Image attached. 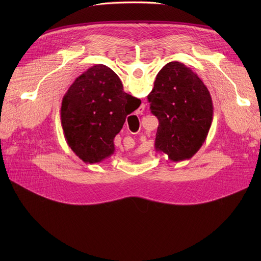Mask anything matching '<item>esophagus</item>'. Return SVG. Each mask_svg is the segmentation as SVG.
<instances>
[{
  "label": "esophagus",
  "mask_w": 261,
  "mask_h": 261,
  "mask_svg": "<svg viewBox=\"0 0 261 261\" xmlns=\"http://www.w3.org/2000/svg\"><path fill=\"white\" fill-rule=\"evenodd\" d=\"M144 110H145V105L143 103L138 110H136V111H135V113L136 114H143V112H144Z\"/></svg>",
  "instance_id": "obj_1"
}]
</instances>
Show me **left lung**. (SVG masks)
I'll use <instances>...</instances> for the list:
<instances>
[{
    "label": "left lung",
    "mask_w": 261,
    "mask_h": 261,
    "mask_svg": "<svg viewBox=\"0 0 261 261\" xmlns=\"http://www.w3.org/2000/svg\"><path fill=\"white\" fill-rule=\"evenodd\" d=\"M159 119L154 148L171 162L193 158L207 138L214 117L208 89L191 68L171 61L158 73L148 95Z\"/></svg>",
    "instance_id": "left-lung-1"
}]
</instances>
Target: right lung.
I'll return each mask as SVG.
<instances>
[{
	"label": "right lung",
	"mask_w": 261,
	"mask_h": 261,
	"mask_svg": "<svg viewBox=\"0 0 261 261\" xmlns=\"http://www.w3.org/2000/svg\"><path fill=\"white\" fill-rule=\"evenodd\" d=\"M127 96L119 77L103 64L90 67L68 88L61 103V126L80 160L94 164L114 153V138L133 112L127 108Z\"/></svg>",
	"instance_id": "obj_1"
}]
</instances>
